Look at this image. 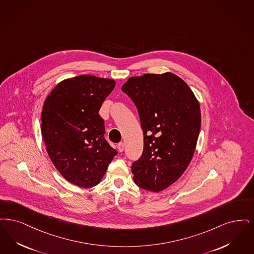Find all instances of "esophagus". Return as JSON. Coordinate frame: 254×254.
<instances>
[{"instance_id": "34e87169", "label": "esophagus", "mask_w": 254, "mask_h": 254, "mask_svg": "<svg viewBox=\"0 0 254 254\" xmlns=\"http://www.w3.org/2000/svg\"><path fill=\"white\" fill-rule=\"evenodd\" d=\"M118 149L120 152H123L124 151V143L123 142H120L118 144Z\"/></svg>"}]
</instances>
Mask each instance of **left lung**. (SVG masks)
I'll return each mask as SVG.
<instances>
[{
  "instance_id": "8db88e82",
  "label": "left lung",
  "mask_w": 254,
  "mask_h": 254,
  "mask_svg": "<svg viewBox=\"0 0 254 254\" xmlns=\"http://www.w3.org/2000/svg\"><path fill=\"white\" fill-rule=\"evenodd\" d=\"M122 90L132 99L143 131V152L132 164L134 183L160 191L183 175L198 139L200 106L187 83L177 75L130 77Z\"/></svg>"
}]
</instances>
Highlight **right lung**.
I'll use <instances>...</instances> for the list:
<instances>
[{"label": "right lung", "mask_w": 254, "mask_h": 254, "mask_svg": "<svg viewBox=\"0 0 254 254\" xmlns=\"http://www.w3.org/2000/svg\"><path fill=\"white\" fill-rule=\"evenodd\" d=\"M116 82L81 75L56 86L45 99L42 134L48 155L70 183L91 188L99 184L118 152L105 139L99 111Z\"/></svg>", "instance_id": "obj_1"}]
</instances>
